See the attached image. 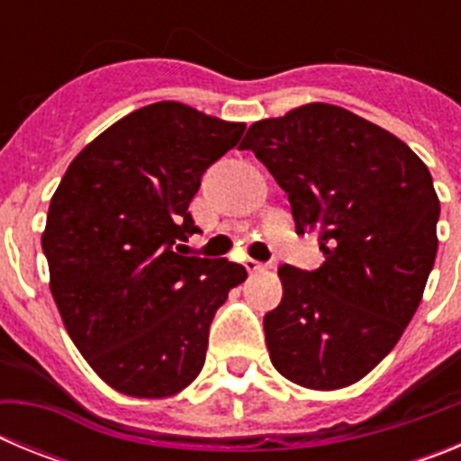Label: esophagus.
Instances as JSON below:
<instances>
[{
  "instance_id": "obj_1",
  "label": "esophagus",
  "mask_w": 461,
  "mask_h": 461,
  "mask_svg": "<svg viewBox=\"0 0 461 461\" xmlns=\"http://www.w3.org/2000/svg\"><path fill=\"white\" fill-rule=\"evenodd\" d=\"M244 267H247V272H266L267 270L266 263H258V260H254V258L244 260Z\"/></svg>"
}]
</instances>
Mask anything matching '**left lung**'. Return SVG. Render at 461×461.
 <instances>
[{
    "mask_svg": "<svg viewBox=\"0 0 461 461\" xmlns=\"http://www.w3.org/2000/svg\"><path fill=\"white\" fill-rule=\"evenodd\" d=\"M251 149L288 194L297 235L319 233L325 263L279 267L266 313L281 376L339 390L367 376L404 335L434 267L441 203L420 157L351 110L307 104L249 126Z\"/></svg>",
    "mask_w": 461,
    "mask_h": 461,
    "instance_id": "8db88e82",
    "label": "left lung"
}]
</instances>
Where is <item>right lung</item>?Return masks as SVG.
I'll list each match as a JSON object with an SVG mask.
<instances>
[{"instance_id":"right-lung-1","label":"right lung","mask_w":461,"mask_h":461,"mask_svg":"<svg viewBox=\"0 0 461 461\" xmlns=\"http://www.w3.org/2000/svg\"><path fill=\"white\" fill-rule=\"evenodd\" d=\"M244 124L177 101L145 105L73 158L48 207L43 254L64 328L110 388L138 399L185 390L210 323L247 270L185 254L189 203Z\"/></svg>"}]
</instances>
